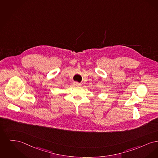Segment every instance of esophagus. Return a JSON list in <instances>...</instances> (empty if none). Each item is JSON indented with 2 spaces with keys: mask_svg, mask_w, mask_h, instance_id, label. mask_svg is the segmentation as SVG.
Wrapping results in <instances>:
<instances>
[{
  "mask_svg": "<svg viewBox=\"0 0 158 158\" xmlns=\"http://www.w3.org/2000/svg\"><path fill=\"white\" fill-rule=\"evenodd\" d=\"M74 84L76 85V86H81V84L80 83H78V82H74Z\"/></svg>",
  "mask_w": 158,
  "mask_h": 158,
  "instance_id": "obj_1",
  "label": "esophagus"
}]
</instances>
